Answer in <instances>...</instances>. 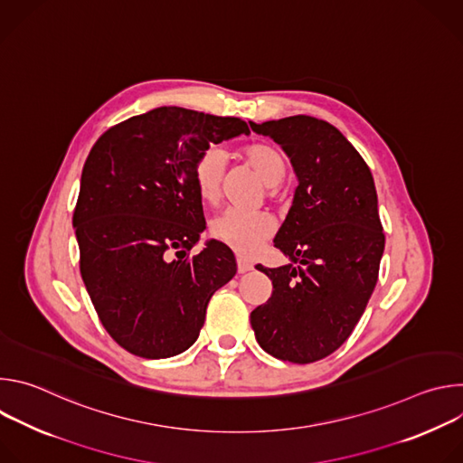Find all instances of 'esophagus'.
<instances>
[{"label": "esophagus", "mask_w": 463, "mask_h": 463, "mask_svg": "<svg viewBox=\"0 0 463 463\" xmlns=\"http://www.w3.org/2000/svg\"><path fill=\"white\" fill-rule=\"evenodd\" d=\"M236 263H238V273H247V271L252 269V263L245 258H238Z\"/></svg>", "instance_id": "esophagus-1"}]
</instances>
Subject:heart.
I'll return each mask as SVG.
<instances>
[{
    "label": "heart",
    "mask_w": 463,
    "mask_h": 463,
    "mask_svg": "<svg viewBox=\"0 0 463 463\" xmlns=\"http://www.w3.org/2000/svg\"><path fill=\"white\" fill-rule=\"evenodd\" d=\"M247 163L258 172L268 186H277L286 175L284 156L263 143L249 145L243 150ZM225 170V154L220 148H209L194 165V184L197 195L205 203H218L222 197ZM277 231V222L268 213H247L227 209L211 222V234L241 256H252Z\"/></svg>",
    "instance_id": "heart-1"
}]
</instances>
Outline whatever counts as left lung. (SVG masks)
Instances as JSON below:
<instances>
[{
  "instance_id": "8db88e82",
  "label": "left lung",
  "mask_w": 463,
  "mask_h": 463,
  "mask_svg": "<svg viewBox=\"0 0 463 463\" xmlns=\"http://www.w3.org/2000/svg\"><path fill=\"white\" fill-rule=\"evenodd\" d=\"M249 124L282 146L298 177L275 238L291 263L258 266L273 280V295L250 313V326L269 355L315 363L350 337L377 284L384 234L373 177L326 120L293 115Z\"/></svg>"
}]
</instances>
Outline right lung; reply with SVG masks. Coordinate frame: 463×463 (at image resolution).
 Instances as JSON below:
<instances>
[{
	"instance_id": "right-lung-1",
	"label": "right lung",
	"mask_w": 463,
	"mask_h": 463,
	"mask_svg": "<svg viewBox=\"0 0 463 463\" xmlns=\"http://www.w3.org/2000/svg\"><path fill=\"white\" fill-rule=\"evenodd\" d=\"M240 134H249L241 118L163 106L109 128L91 148L73 213L80 275L106 332L129 354L188 350L211 297L236 275L227 245L188 250L205 229L194 165Z\"/></svg>"
}]
</instances>
